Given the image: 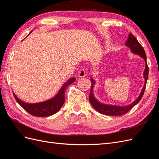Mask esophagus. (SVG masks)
I'll list each match as a JSON object with an SVG mask.
<instances>
[{"mask_svg":"<svg viewBox=\"0 0 159 159\" xmlns=\"http://www.w3.org/2000/svg\"><path fill=\"white\" fill-rule=\"evenodd\" d=\"M85 71L84 70V69L81 68L78 72V75L80 78H84V77L85 75Z\"/></svg>","mask_w":159,"mask_h":159,"instance_id":"obj_1","label":"esophagus"}]
</instances>
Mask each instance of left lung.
Segmentation results:
<instances>
[{
    "mask_svg": "<svg viewBox=\"0 0 159 159\" xmlns=\"http://www.w3.org/2000/svg\"><path fill=\"white\" fill-rule=\"evenodd\" d=\"M125 45L131 49L133 53L139 55L141 57H142L144 60H145V71H144L143 75H144V78H145V83L143 86V89L141 91L140 95H139V96L138 97V98L131 104L127 105V106L122 107V106H116V105H105L99 102L98 101L94 98L93 94V88L95 81L91 78V80L92 84H91V88L90 93H89V102L91 105H92L96 111H98L99 113L103 115H111V116H119V115H122L127 113L130 109H132L134 105H137L139 102H140V100L141 99L143 95L144 94V92H145L147 81L148 76V67L147 63V57H146L145 52L144 50L143 46L140 44V43H139L137 40V38L134 37L131 33L129 34V38L125 43Z\"/></svg>",
    "mask_w": 159,
    "mask_h": 159,
    "instance_id": "8db88e82",
    "label": "left lung"
}]
</instances>
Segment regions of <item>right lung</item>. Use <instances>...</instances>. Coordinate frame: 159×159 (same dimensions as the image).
<instances>
[{
    "mask_svg": "<svg viewBox=\"0 0 159 159\" xmlns=\"http://www.w3.org/2000/svg\"><path fill=\"white\" fill-rule=\"evenodd\" d=\"M32 32H30L31 33ZM75 80V78L70 79L68 82H66L62 86L59 92L54 98L45 101V102L37 103H28L23 102L20 99L16 97V95L13 93L14 97L16 102L20 104V106L25 109L28 113L36 117H48L50 116L57 113L62 107L65 102V91L66 88Z\"/></svg>",
    "mask_w": 159,
    "mask_h": 159,
    "instance_id": "right-lung-1",
    "label": "right lung"
}]
</instances>
